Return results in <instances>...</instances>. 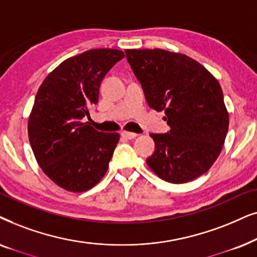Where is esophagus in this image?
I'll use <instances>...</instances> for the list:
<instances>
[{
	"label": "esophagus",
	"instance_id": "obj_1",
	"mask_svg": "<svg viewBox=\"0 0 257 257\" xmlns=\"http://www.w3.org/2000/svg\"><path fill=\"white\" fill-rule=\"evenodd\" d=\"M121 135L122 138L128 139V140H134L136 136H138V134H135V133H131V132H122Z\"/></svg>",
	"mask_w": 257,
	"mask_h": 257
}]
</instances>
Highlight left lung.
Instances as JSON below:
<instances>
[{
	"mask_svg": "<svg viewBox=\"0 0 257 257\" xmlns=\"http://www.w3.org/2000/svg\"><path fill=\"white\" fill-rule=\"evenodd\" d=\"M147 103L164 111L170 126L150 134L155 152L149 168L170 183H186L208 172L220 155L229 115L216 78L187 55L163 49H126Z\"/></svg>",
	"mask_w": 257,
	"mask_h": 257,
	"instance_id": "1",
	"label": "left lung"
}]
</instances>
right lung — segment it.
Here are the masks:
<instances>
[{
	"label": "right lung",
	"mask_w": 257,
	"mask_h": 257,
	"mask_svg": "<svg viewBox=\"0 0 257 257\" xmlns=\"http://www.w3.org/2000/svg\"><path fill=\"white\" fill-rule=\"evenodd\" d=\"M123 57L117 49L84 51L63 61L40 85L29 142L43 173L63 189L89 190L107 173L118 133L95 131L83 117L98 102L102 80Z\"/></svg>",
	"instance_id": "obj_1"
}]
</instances>
